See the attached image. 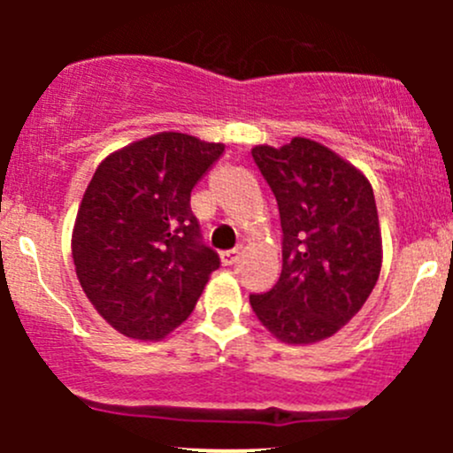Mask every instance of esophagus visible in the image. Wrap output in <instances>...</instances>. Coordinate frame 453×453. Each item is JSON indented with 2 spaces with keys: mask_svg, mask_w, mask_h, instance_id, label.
I'll return each instance as SVG.
<instances>
[{
  "mask_svg": "<svg viewBox=\"0 0 453 453\" xmlns=\"http://www.w3.org/2000/svg\"><path fill=\"white\" fill-rule=\"evenodd\" d=\"M241 258V250H227V252H221V263L223 265H236Z\"/></svg>",
  "mask_w": 453,
  "mask_h": 453,
  "instance_id": "34e87169",
  "label": "esophagus"
}]
</instances>
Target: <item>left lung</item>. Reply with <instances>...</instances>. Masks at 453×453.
Wrapping results in <instances>:
<instances>
[{
    "mask_svg": "<svg viewBox=\"0 0 453 453\" xmlns=\"http://www.w3.org/2000/svg\"><path fill=\"white\" fill-rule=\"evenodd\" d=\"M278 201L282 272L250 296L256 318L287 344L335 335L364 307L381 272V230L362 171L307 138L252 149Z\"/></svg>",
    "mask_w": 453,
    "mask_h": 453,
    "instance_id": "left-lung-1",
    "label": "left lung"
}]
</instances>
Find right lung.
Instances as JSON below:
<instances>
[{"instance_id":"1","label":"right lung","mask_w":453,"mask_h":453,"mask_svg":"<svg viewBox=\"0 0 453 453\" xmlns=\"http://www.w3.org/2000/svg\"><path fill=\"white\" fill-rule=\"evenodd\" d=\"M223 150L164 131L96 168L76 214L72 256L89 303L122 335L162 340L193 313L221 265L201 243L190 193Z\"/></svg>"}]
</instances>
